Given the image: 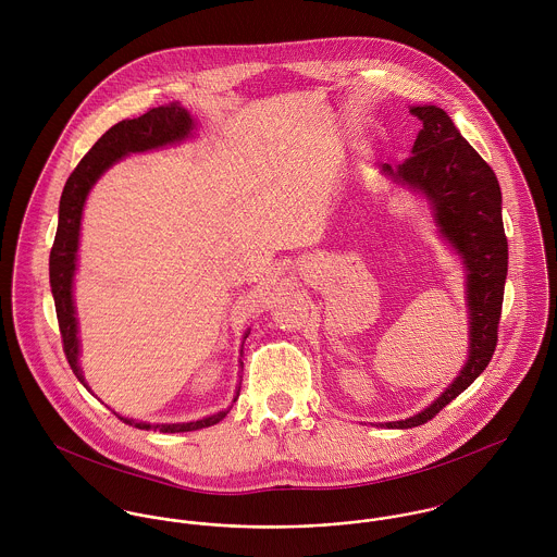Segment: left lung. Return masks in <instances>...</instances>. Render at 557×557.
Returning a JSON list of instances; mask_svg holds the SVG:
<instances>
[{
	"mask_svg": "<svg viewBox=\"0 0 557 557\" xmlns=\"http://www.w3.org/2000/svg\"><path fill=\"white\" fill-rule=\"evenodd\" d=\"M409 111L422 122L411 157L397 169L384 164L382 171L429 199L440 234L463 259L468 272L470 356L459 377L426 409L405 420L386 422L388 429H411L429 422L486 369L497 345L508 272L502 190L493 169L461 137L444 109L422 104Z\"/></svg>",
	"mask_w": 557,
	"mask_h": 557,
	"instance_id": "obj_1",
	"label": "left lung"
}]
</instances>
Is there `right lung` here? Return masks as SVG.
Instances as JSON below:
<instances>
[{
    "label": "right lung",
    "instance_id": "1",
    "mask_svg": "<svg viewBox=\"0 0 557 557\" xmlns=\"http://www.w3.org/2000/svg\"><path fill=\"white\" fill-rule=\"evenodd\" d=\"M195 122L190 113L180 107L177 102L164 104L150 109L141 117L135 120H122L115 126H111L94 146L91 150L81 159L77 169L71 173L62 199H60V221H58V234L51 248L49 257V278H51V292L55 300V313H58V323L62 332V343H64V354L66 360L77 375L81 384L89 391L85 384L83 371L79 367V325H77V313H75V302H73V281H75V270H77V250H79L81 216H83V206L85 199L96 184V180L117 160L135 154V152H148L157 150L162 146L180 144L188 139L193 133ZM248 334H244L246 338ZM238 398V397H236ZM234 398V400H236ZM230 411V409H227ZM227 411L212 413L208 418L195 420V422H175V424H150V422H135L131 418H124L115 413L120 420L126 424H135L137 429H154L160 433H186V431H197L212 426L221 422Z\"/></svg>",
    "mask_w": 557,
    "mask_h": 557
}]
</instances>
